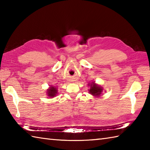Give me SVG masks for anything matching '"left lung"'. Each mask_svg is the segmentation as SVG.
I'll return each instance as SVG.
<instances>
[{
  "label": "left lung",
  "instance_id": "left-lung-1",
  "mask_svg": "<svg viewBox=\"0 0 150 150\" xmlns=\"http://www.w3.org/2000/svg\"><path fill=\"white\" fill-rule=\"evenodd\" d=\"M102 91H103V89L100 86H98L95 84L94 82L93 84H91L90 90V93L94 95V96H99L100 95Z\"/></svg>",
  "mask_w": 150,
  "mask_h": 150
}]
</instances>
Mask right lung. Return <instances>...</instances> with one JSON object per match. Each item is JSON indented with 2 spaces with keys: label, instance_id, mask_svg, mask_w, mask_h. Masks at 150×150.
Returning a JSON list of instances; mask_svg holds the SVG:
<instances>
[{
  "label": "right lung",
  "instance_id": "obj_1",
  "mask_svg": "<svg viewBox=\"0 0 150 150\" xmlns=\"http://www.w3.org/2000/svg\"><path fill=\"white\" fill-rule=\"evenodd\" d=\"M57 93V90L56 88L52 86V87H50L48 91H47V95H48L49 97H53L54 96H55Z\"/></svg>",
  "mask_w": 150,
  "mask_h": 150
}]
</instances>
